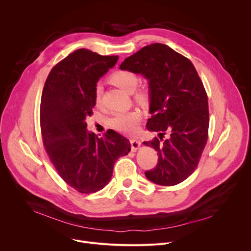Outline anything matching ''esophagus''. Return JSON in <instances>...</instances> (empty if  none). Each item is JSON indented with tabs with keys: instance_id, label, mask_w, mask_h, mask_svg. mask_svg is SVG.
Masks as SVG:
<instances>
[{
	"instance_id": "34e87169",
	"label": "esophagus",
	"mask_w": 251,
	"mask_h": 251,
	"mask_svg": "<svg viewBox=\"0 0 251 251\" xmlns=\"http://www.w3.org/2000/svg\"><path fill=\"white\" fill-rule=\"evenodd\" d=\"M130 144H131V150L133 152H135L140 147L141 142L139 140H137V139H131L130 140Z\"/></svg>"
}]
</instances>
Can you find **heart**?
<instances>
[{
    "label": "heart",
    "instance_id": "obj_1",
    "mask_svg": "<svg viewBox=\"0 0 251 251\" xmlns=\"http://www.w3.org/2000/svg\"><path fill=\"white\" fill-rule=\"evenodd\" d=\"M110 80L113 84L125 90L133 92L138 85L139 77L130 70H118L111 75ZM149 98V91L146 88H138L134 92V99L139 103H144ZM94 103L96 107H101L102 104V87L96 84L94 90ZM141 121V113L138 110H130L116 113L110 120L113 129L124 134H134L139 129Z\"/></svg>",
    "mask_w": 251,
    "mask_h": 251
}]
</instances>
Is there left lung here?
I'll list each match as a JSON object with an SVG mask.
<instances>
[{
	"mask_svg": "<svg viewBox=\"0 0 251 251\" xmlns=\"http://www.w3.org/2000/svg\"><path fill=\"white\" fill-rule=\"evenodd\" d=\"M120 68L149 80L150 113L147 128L160 132L144 144L153 147L158 163L147 178L161 186L185 181L197 169L208 138L207 94L192 61L163 44H152L125 58ZM170 133L169 139L163 135Z\"/></svg>",
	"mask_w": 251,
	"mask_h": 251,
	"instance_id": "8db88e82",
	"label": "left lung"
}]
</instances>
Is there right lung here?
Here are the masks:
<instances>
[{
	"label": "right lung",
	"instance_id": "obj_1",
	"mask_svg": "<svg viewBox=\"0 0 251 251\" xmlns=\"http://www.w3.org/2000/svg\"><path fill=\"white\" fill-rule=\"evenodd\" d=\"M117 60V55L77 50L51 68L44 86L40 123L45 149L59 176L81 194L103 189L115 162L131 150L129 140L115 131L102 138L86 131L96 82Z\"/></svg>",
	"mask_w": 251,
	"mask_h": 251
}]
</instances>
